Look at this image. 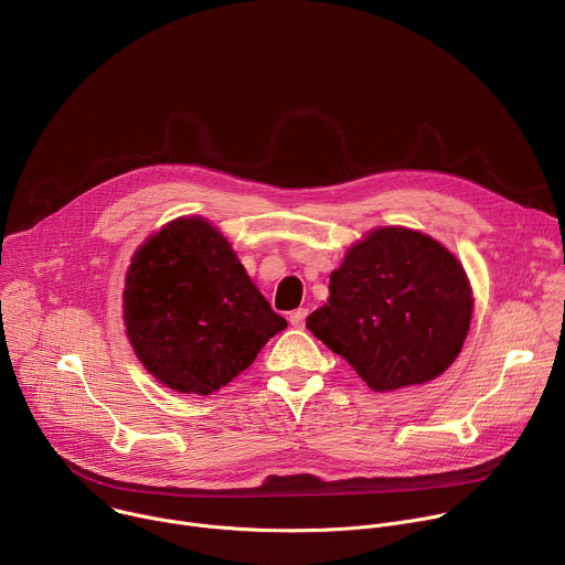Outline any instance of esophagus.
<instances>
[{
  "instance_id": "34e87169",
  "label": "esophagus",
  "mask_w": 565,
  "mask_h": 565,
  "mask_svg": "<svg viewBox=\"0 0 565 565\" xmlns=\"http://www.w3.org/2000/svg\"><path fill=\"white\" fill-rule=\"evenodd\" d=\"M307 313H309V309L298 307V309H294V311L289 313V322H291L296 329H302V327H305V318H307Z\"/></svg>"
}]
</instances>
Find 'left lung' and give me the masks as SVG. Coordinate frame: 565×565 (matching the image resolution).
<instances>
[{
	"mask_svg": "<svg viewBox=\"0 0 565 565\" xmlns=\"http://www.w3.org/2000/svg\"><path fill=\"white\" fill-rule=\"evenodd\" d=\"M463 265L434 238L381 227L348 249L307 329L374 392L423 385L459 356L472 318Z\"/></svg>",
	"mask_w": 565,
	"mask_h": 565,
	"instance_id": "1",
	"label": "left lung"
}]
</instances>
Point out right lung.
<instances>
[{"instance_id":"obj_1","label":"right lung","mask_w":565,"mask_h":565,"mask_svg":"<svg viewBox=\"0 0 565 565\" xmlns=\"http://www.w3.org/2000/svg\"><path fill=\"white\" fill-rule=\"evenodd\" d=\"M125 324L136 356L162 385L209 396L245 372L287 327L202 217L151 236L127 271Z\"/></svg>"}]
</instances>
